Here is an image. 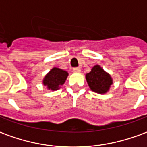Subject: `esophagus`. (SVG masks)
<instances>
[{"label": "esophagus", "instance_id": "34e87169", "mask_svg": "<svg viewBox=\"0 0 147 147\" xmlns=\"http://www.w3.org/2000/svg\"><path fill=\"white\" fill-rule=\"evenodd\" d=\"M73 71H75V72H80V67H73Z\"/></svg>", "mask_w": 147, "mask_h": 147}]
</instances>
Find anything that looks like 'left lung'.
Instances as JSON below:
<instances>
[{
	"instance_id": "1",
	"label": "left lung",
	"mask_w": 147,
	"mask_h": 147,
	"mask_svg": "<svg viewBox=\"0 0 147 147\" xmlns=\"http://www.w3.org/2000/svg\"><path fill=\"white\" fill-rule=\"evenodd\" d=\"M86 80L90 88L98 94L107 92L113 83L110 76L104 71L99 65L94 66L90 72L86 74Z\"/></svg>"
}]
</instances>
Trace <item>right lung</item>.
<instances>
[{"mask_svg": "<svg viewBox=\"0 0 147 147\" xmlns=\"http://www.w3.org/2000/svg\"><path fill=\"white\" fill-rule=\"evenodd\" d=\"M67 72L62 69L54 67L53 68L46 76L43 80V83L45 86H48V88L52 90H56L59 89L61 85H63L67 77Z\"/></svg>", "mask_w": 147, "mask_h": 147, "instance_id": "obj_1", "label": "right lung"}]
</instances>
